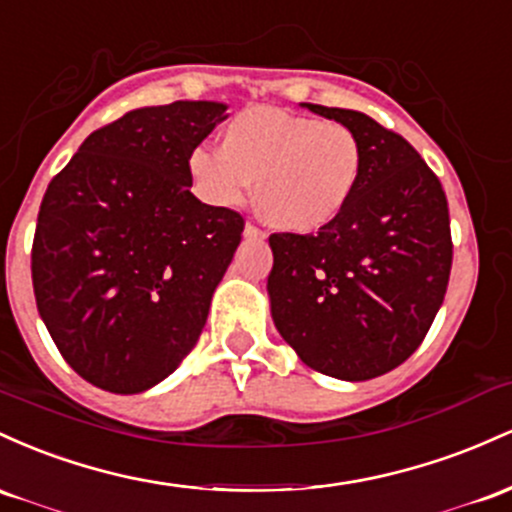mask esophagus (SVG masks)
<instances>
[{"mask_svg": "<svg viewBox=\"0 0 512 512\" xmlns=\"http://www.w3.org/2000/svg\"><path fill=\"white\" fill-rule=\"evenodd\" d=\"M244 237L263 239V237H266V234H263V229H258L254 222H246V225H244Z\"/></svg>", "mask_w": 512, "mask_h": 512, "instance_id": "34e87169", "label": "esophagus"}]
</instances>
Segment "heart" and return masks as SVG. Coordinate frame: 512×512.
<instances>
[{
  "instance_id": "heart-1",
  "label": "heart",
  "mask_w": 512,
  "mask_h": 512,
  "mask_svg": "<svg viewBox=\"0 0 512 512\" xmlns=\"http://www.w3.org/2000/svg\"><path fill=\"white\" fill-rule=\"evenodd\" d=\"M198 193L212 205L237 208L256 181V208L275 229L312 234L333 225L358 193L363 142L341 123L249 108L222 130V149L198 145L188 154Z\"/></svg>"
}]
</instances>
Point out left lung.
Listing matches in <instances>:
<instances>
[{
	"label": "left lung",
	"mask_w": 512,
	"mask_h": 512,
	"mask_svg": "<svg viewBox=\"0 0 512 512\" xmlns=\"http://www.w3.org/2000/svg\"><path fill=\"white\" fill-rule=\"evenodd\" d=\"M360 137L358 193L317 234H271L275 329L304 365L346 382L394 370L421 346L447 292V198L421 154L377 120L302 103Z\"/></svg>",
	"instance_id": "1"
}]
</instances>
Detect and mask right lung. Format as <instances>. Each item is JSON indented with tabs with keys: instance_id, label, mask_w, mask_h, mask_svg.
<instances>
[{
	"instance_id": "add662e5",
	"label": "right lung",
	"mask_w": 512,
	"mask_h": 512,
	"mask_svg": "<svg viewBox=\"0 0 512 512\" xmlns=\"http://www.w3.org/2000/svg\"><path fill=\"white\" fill-rule=\"evenodd\" d=\"M225 103L147 106L94 130L50 181L31 251L38 314L94 387L140 394L191 353L244 217L191 193Z\"/></svg>"
}]
</instances>
